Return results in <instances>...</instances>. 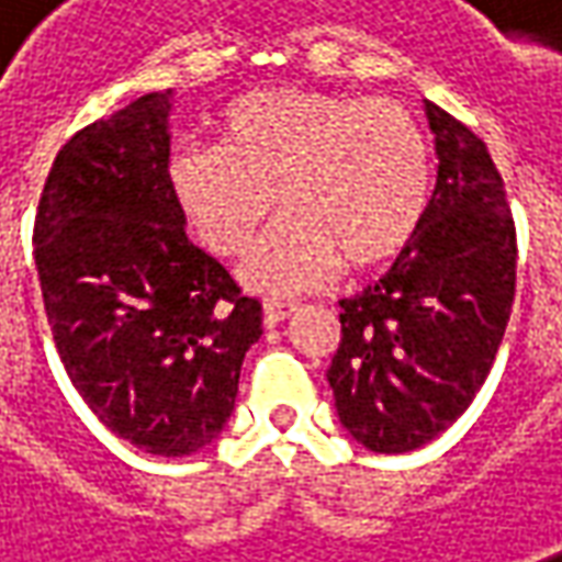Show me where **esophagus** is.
I'll return each mask as SVG.
<instances>
[{"label":"esophagus","mask_w":562,"mask_h":562,"mask_svg":"<svg viewBox=\"0 0 562 562\" xmlns=\"http://www.w3.org/2000/svg\"><path fill=\"white\" fill-rule=\"evenodd\" d=\"M295 311H299L295 302H267V305H263V324H267V327H277L282 321H289Z\"/></svg>","instance_id":"1"}]
</instances>
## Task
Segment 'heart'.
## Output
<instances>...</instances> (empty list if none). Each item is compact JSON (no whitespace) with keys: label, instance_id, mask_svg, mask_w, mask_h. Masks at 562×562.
<instances>
[{"label":"heart","instance_id":"1","mask_svg":"<svg viewBox=\"0 0 562 562\" xmlns=\"http://www.w3.org/2000/svg\"><path fill=\"white\" fill-rule=\"evenodd\" d=\"M430 179V144L405 106L321 90L248 93L220 115V147L169 159L176 204L220 257L248 251L277 194L285 220L241 267L267 295L400 255L425 220Z\"/></svg>","mask_w":562,"mask_h":562}]
</instances>
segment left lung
Here are the masks:
<instances>
[{"instance_id":"obj_1","label":"left lung","mask_w":562,"mask_h":562,"mask_svg":"<svg viewBox=\"0 0 562 562\" xmlns=\"http://www.w3.org/2000/svg\"><path fill=\"white\" fill-rule=\"evenodd\" d=\"M437 184L396 263L342 299V342L327 380L336 415L361 447H425L487 380L516 295V223L484 140L425 103Z\"/></svg>"}]
</instances>
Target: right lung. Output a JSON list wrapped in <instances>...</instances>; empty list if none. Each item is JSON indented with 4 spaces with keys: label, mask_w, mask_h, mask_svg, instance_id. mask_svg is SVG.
<instances>
[{
    "label": "right lung",
    "mask_w": 562,
    "mask_h": 562,
    "mask_svg": "<svg viewBox=\"0 0 562 562\" xmlns=\"http://www.w3.org/2000/svg\"><path fill=\"white\" fill-rule=\"evenodd\" d=\"M169 90L90 122L53 162L34 263L68 380L154 456L207 447L235 408L260 302L184 235L169 188Z\"/></svg>",
    "instance_id": "obj_1"
}]
</instances>
